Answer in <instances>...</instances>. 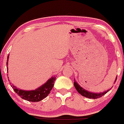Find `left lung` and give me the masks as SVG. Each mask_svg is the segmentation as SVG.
<instances>
[{
	"label": "left lung",
	"mask_w": 124,
	"mask_h": 124,
	"mask_svg": "<svg viewBox=\"0 0 124 124\" xmlns=\"http://www.w3.org/2000/svg\"><path fill=\"white\" fill-rule=\"evenodd\" d=\"M74 87H75L76 89L78 91V92L79 94H81L82 96H84V97H87V98H89V99H97V98H99V97H102V96L106 94V93H107V92L109 91L110 89H108L107 91L103 92V93H91V92L85 90L84 89H83V87H81V86H80L79 85L76 83V81H74Z\"/></svg>",
	"instance_id": "obj_1"
}]
</instances>
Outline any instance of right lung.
<instances>
[{
  "instance_id": "right-lung-1",
  "label": "right lung",
  "mask_w": 124,
  "mask_h": 124,
  "mask_svg": "<svg viewBox=\"0 0 124 124\" xmlns=\"http://www.w3.org/2000/svg\"><path fill=\"white\" fill-rule=\"evenodd\" d=\"M8 56L7 57V66L8 64ZM55 79V76L51 78L47 81L46 83L43 84L42 86L36 89L35 90L32 91L21 90V89L15 87L14 84H12L11 83H10V84H11V87H12L14 91L17 93L18 96H20L22 99H25V100L30 102H39L48 96L53 87L54 86ZM8 81H9V79H8Z\"/></svg>"
}]
</instances>
